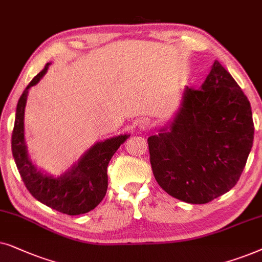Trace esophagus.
Masks as SVG:
<instances>
[{"mask_svg": "<svg viewBox=\"0 0 262 262\" xmlns=\"http://www.w3.org/2000/svg\"><path fill=\"white\" fill-rule=\"evenodd\" d=\"M148 127H149V121L146 120V118H141V120L138 122V128L140 129V130H147Z\"/></svg>", "mask_w": 262, "mask_h": 262, "instance_id": "esophagus-1", "label": "esophagus"}]
</instances>
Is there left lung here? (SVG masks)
Returning a JSON list of instances; mask_svg holds the SVG:
<instances>
[{
    "mask_svg": "<svg viewBox=\"0 0 262 262\" xmlns=\"http://www.w3.org/2000/svg\"><path fill=\"white\" fill-rule=\"evenodd\" d=\"M254 140L252 107L214 61L200 90L184 87L171 120L148 138L157 182L188 204H207L235 187Z\"/></svg>",
    "mask_w": 262,
    "mask_h": 262,
    "instance_id": "8db88e82",
    "label": "left lung"
}]
</instances>
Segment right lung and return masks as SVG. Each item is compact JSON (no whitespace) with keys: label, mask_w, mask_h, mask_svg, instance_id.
Instances as JSON below:
<instances>
[{"label":"right lung","mask_w":262,"mask_h":262,"mask_svg":"<svg viewBox=\"0 0 262 262\" xmlns=\"http://www.w3.org/2000/svg\"><path fill=\"white\" fill-rule=\"evenodd\" d=\"M37 74L29 83L16 105L15 122L12 134V152L20 176L32 196L48 207L66 213L78 215L90 212L99 205L107 189V164L118 147L130 137L121 134L117 137L97 141L92 145L71 169L55 176L38 167L27 151L25 140V107L29 91L47 74L49 66Z\"/></svg>","instance_id":"right-lung-1"}]
</instances>
